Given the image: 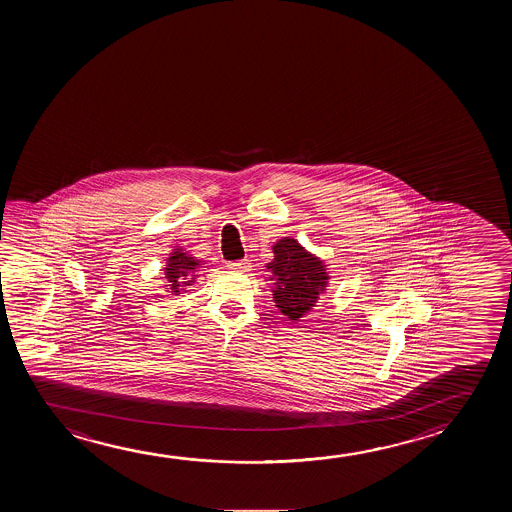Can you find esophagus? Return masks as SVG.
I'll use <instances>...</instances> for the list:
<instances>
[{
	"label": "esophagus",
	"mask_w": 512,
	"mask_h": 512,
	"mask_svg": "<svg viewBox=\"0 0 512 512\" xmlns=\"http://www.w3.org/2000/svg\"><path fill=\"white\" fill-rule=\"evenodd\" d=\"M227 267L232 269V271H239V273H246V271H250V260L241 259V260H230L227 262Z\"/></svg>",
	"instance_id": "34e87169"
}]
</instances>
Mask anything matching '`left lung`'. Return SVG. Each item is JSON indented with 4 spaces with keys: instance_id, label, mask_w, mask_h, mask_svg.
I'll return each mask as SVG.
<instances>
[{
    "instance_id": "left-lung-1",
    "label": "left lung",
    "mask_w": 512,
    "mask_h": 512,
    "mask_svg": "<svg viewBox=\"0 0 512 512\" xmlns=\"http://www.w3.org/2000/svg\"><path fill=\"white\" fill-rule=\"evenodd\" d=\"M275 259L267 264L273 282V297L280 312L290 320H299L310 312L326 290V267L296 239H282L273 246Z\"/></svg>"
}]
</instances>
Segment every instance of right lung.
I'll list each match as a JSON object with an SVG mask.
<instances>
[{
    "mask_svg": "<svg viewBox=\"0 0 512 512\" xmlns=\"http://www.w3.org/2000/svg\"><path fill=\"white\" fill-rule=\"evenodd\" d=\"M197 266H199V262L193 257H188L185 252L176 250L172 253L169 262H167V267H165V278L171 283L167 287H171L172 294H179L183 287L192 285L193 278H195L193 273H195Z\"/></svg>",
    "mask_w": 512,
    "mask_h": 512,
    "instance_id": "obj_1",
    "label": "right lung"
}]
</instances>
